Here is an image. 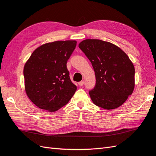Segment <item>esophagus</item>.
Wrapping results in <instances>:
<instances>
[{"label":"esophagus","instance_id":"obj_1","mask_svg":"<svg viewBox=\"0 0 156 156\" xmlns=\"http://www.w3.org/2000/svg\"><path fill=\"white\" fill-rule=\"evenodd\" d=\"M84 81H80L79 83V86H81V87H82L83 84H84Z\"/></svg>","mask_w":156,"mask_h":156}]
</instances>
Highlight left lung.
<instances>
[{"label": "left lung", "instance_id": "left-lung-1", "mask_svg": "<svg viewBox=\"0 0 156 156\" xmlns=\"http://www.w3.org/2000/svg\"><path fill=\"white\" fill-rule=\"evenodd\" d=\"M79 48L95 72L96 85L89 91L93 103L107 110L121 106L135 87V68L128 56L118 46L100 40H84Z\"/></svg>", "mask_w": 156, "mask_h": 156}]
</instances>
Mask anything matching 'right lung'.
<instances>
[{
	"instance_id": "obj_1",
	"label": "right lung",
	"mask_w": 156,
	"mask_h": 156,
	"mask_svg": "<svg viewBox=\"0 0 156 156\" xmlns=\"http://www.w3.org/2000/svg\"><path fill=\"white\" fill-rule=\"evenodd\" d=\"M77 41H56L37 48L26 62L23 75L27 95L41 109L55 112L66 105L77 90L66 64Z\"/></svg>"
}]
</instances>
